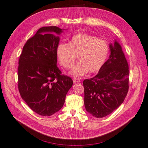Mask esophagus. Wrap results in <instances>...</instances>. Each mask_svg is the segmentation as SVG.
<instances>
[{"instance_id": "1", "label": "esophagus", "mask_w": 148, "mask_h": 148, "mask_svg": "<svg viewBox=\"0 0 148 148\" xmlns=\"http://www.w3.org/2000/svg\"><path fill=\"white\" fill-rule=\"evenodd\" d=\"M79 81H80V79L79 78H76V77L73 78V82L74 83H79Z\"/></svg>"}]
</instances>
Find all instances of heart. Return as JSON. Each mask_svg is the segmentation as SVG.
I'll return each instance as SVG.
<instances>
[{"instance_id": "heart-1", "label": "heart", "mask_w": 148, "mask_h": 148, "mask_svg": "<svg viewBox=\"0 0 148 148\" xmlns=\"http://www.w3.org/2000/svg\"><path fill=\"white\" fill-rule=\"evenodd\" d=\"M109 53V47L103 40L87 34H77L71 37L68 44L60 43L56 48V55L60 65L70 69L77 56L79 62L74 65L70 74L82 76L88 71L94 73L103 67Z\"/></svg>"}]
</instances>
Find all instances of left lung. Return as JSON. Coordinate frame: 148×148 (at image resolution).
Segmentation results:
<instances>
[{"label": "left lung", "instance_id": "obj_1", "mask_svg": "<svg viewBox=\"0 0 148 148\" xmlns=\"http://www.w3.org/2000/svg\"><path fill=\"white\" fill-rule=\"evenodd\" d=\"M109 59L94 77L83 81L84 106L95 118H103L123 103L129 90V65L121 45L110 43Z\"/></svg>", "mask_w": 148, "mask_h": 148}]
</instances>
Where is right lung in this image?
I'll return each instance as SVG.
<instances>
[{"label":"right lung","mask_w":148,"mask_h":148,"mask_svg":"<svg viewBox=\"0 0 148 148\" xmlns=\"http://www.w3.org/2000/svg\"><path fill=\"white\" fill-rule=\"evenodd\" d=\"M64 31L56 26L39 29L25 43L19 58L20 95L30 109L41 116H51L62 108L73 83L72 78L61 75L57 66L59 35Z\"/></svg>","instance_id":"1"}]
</instances>
